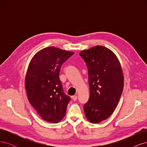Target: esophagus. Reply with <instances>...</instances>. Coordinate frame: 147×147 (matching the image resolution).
<instances>
[{
	"label": "esophagus",
	"instance_id": "34e87169",
	"mask_svg": "<svg viewBox=\"0 0 147 147\" xmlns=\"http://www.w3.org/2000/svg\"><path fill=\"white\" fill-rule=\"evenodd\" d=\"M72 99H73L74 101H75V100H76L77 99V96H76V95L73 96L72 97Z\"/></svg>",
	"mask_w": 147,
	"mask_h": 147
}]
</instances>
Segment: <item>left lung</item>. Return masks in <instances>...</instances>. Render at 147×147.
Segmentation results:
<instances>
[{
	"instance_id": "1",
	"label": "left lung",
	"mask_w": 147,
	"mask_h": 147,
	"mask_svg": "<svg viewBox=\"0 0 147 147\" xmlns=\"http://www.w3.org/2000/svg\"><path fill=\"white\" fill-rule=\"evenodd\" d=\"M80 55L88 70L90 98L84 105L86 118L99 123L113 113L121 97L124 76L117 56L110 49L96 46L82 50Z\"/></svg>"
}]
</instances>
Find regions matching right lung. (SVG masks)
Masks as SVG:
<instances>
[{"mask_svg": "<svg viewBox=\"0 0 147 147\" xmlns=\"http://www.w3.org/2000/svg\"><path fill=\"white\" fill-rule=\"evenodd\" d=\"M74 54L55 47L38 51L31 59L25 78L28 99L45 121L57 123L65 117L70 97L64 94L61 67Z\"/></svg>", "mask_w": 147, "mask_h": 147, "instance_id": "obj_1", "label": "right lung"}]
</instances>
